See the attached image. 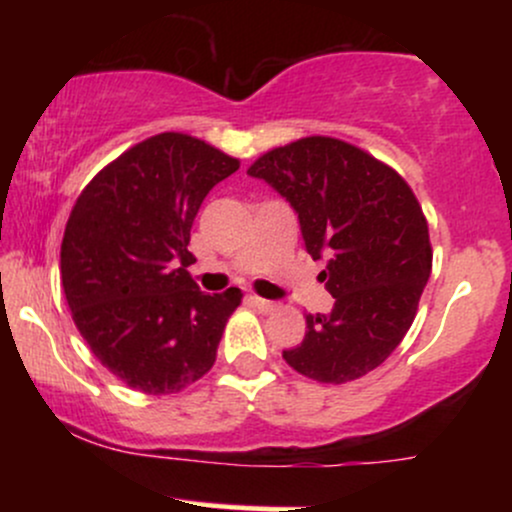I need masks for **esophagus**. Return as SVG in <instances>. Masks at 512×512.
I'll return each instance as SVG.
<instances>
[{
  "mask_svg": "<svg viewBox=\"0 0 512 512\" xmlns=\"http://www.w3.org/2000/svg\"><path fill=\"white\" fill-rule=\"evenodd\" d=\"M250 303L255 305L260 313H274V310L279 308V303L276 301H267V298H260V296H250Z\"/></svg>",
  "mask_w": 512,
  "mask_h": 512,
  "instance_id": "esophagus-1",
  "label": "esophagus"
}]
</instances>
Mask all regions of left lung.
<instances>
[{
	"label": "left lung",
	"mask_w": 512,
	"mask_h": 512,
	"mask_svg": "<svg viewBox=\"0 0 512 512\" xmlns=\"http://www.w3.org/2000/svg\"><path fill=\"white\" fill-rule=\"evenodd\" d=\"M248 173L291 202L308 255L327 260L317 279L334 308L305 315V339L284 351L286 363L327 385L363 378L409 332L431 276L419 199L395 168L320 134L276 146Z\"/></svg>",
	"instance_id": "obj_1"
}]
</instances>
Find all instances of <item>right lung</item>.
<instances>
[{"label": "right lung", "instance_id": "right-lung-1", "mask_svg": "<svg viewBox=\"0 0 512 512\" xmlns=\"http://www.w3.org/2000/svg\"><path fill=\"white\" fill-rule=\"evenodd\" d=\"M238 158L182 132L134 144L76 199L60 250L62 289L88 349L115 378L170 395L207 375L240 289L199 291L190 228Z\"/></svg>", "mask_w": 512, "mask_h": 512}]
</instances>
